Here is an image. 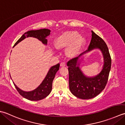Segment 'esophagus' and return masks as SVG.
I'll return each instance as SVG.
<instances>
[{
  "label": "esophagus",
  "instance_id": "obj_1",
  "mask_svg": "<svg viewBox=\"0 0 125 125\" xmlns=\"http://www.w3.org/2000/svg\"><path fill=\"white\" fill-rule=\"evenodd\" d=\"M66 66V63L65 62H62L60 63V66L61 67H65Z\"/></svg>",
  "mask_w": 125,
  "mask_h": 125
}]
</instances>
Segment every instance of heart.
<instances>
[{
  "label": "heart",
  "instance_id": "b5f03b06",
  "mask_svg": "<svg viewBox=\"0 0 125 125\" xmlns=\"http://www.w3.org/2000/svg\"><path fill=\"white\" fill-rule=\"evenodd\" d=\"M86 44L85 37L76 31L62 32L55 38L54 45L58 50L66 47V54L70 58H75L80 54Z\"/></svg>",
  "mask_w": 125,
  "mask_h": 125
}]
</instances>
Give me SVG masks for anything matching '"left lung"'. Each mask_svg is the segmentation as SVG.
<instances>
[{
  "instance_id": "8db88e82",
  "label": "left lung",
  "mask_w": 125,
  "mask_h": 125,
  "mask_svg": "<svg viewBox=\"0 0 125 125\" xmlns=\"http://www.w3.org/2000/svg\"><path fill=\"white\" fill-rule=\"evenodd\" d=\"M94 49H99L103 54L104 64L101 72L93 76L85 75L81 70L80 64L84 55L73 58L67 62L69 72L70 90L76 97L82 99L94 98L105 88L111 70V58L109 50L103 39L92 31V39L84 55ZM83 54V53H82Z\"/></svg>"
}]
</instances>
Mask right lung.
Listing matches in <instances>:
<instances>
[{
  "label": "right lung",
  "mask_w": 125,
  "mask_h": 125,
  "mask_svg": "<svg viewBox=\"0 0 125 125\" xmlns=\"http://www.w3.org/2000/svg\"><path fill=\"white\" fill-rule=\"evenodd\" d=\"M50 32L51 30L47 29L29 31L25 32L19 38V39L18 40L13 46V47L16 46L18 43L25 39V38L28 37H33L37 38V39L40 40L43 44L46 45L47 44V40L46 38L50 34ZM59 67L60 64L58 63V64L50 67L44 79L42 80V83L36 88H35L34 90L32 91H22L19 87H18V86L13 83H13L15 87L16 88L18 92L24 98L31 101H38L42 100V99L47 96L51 92L53 80L55 77L56 73L59 69Z\"/></svg>",
  "instance_id": "right-lung-1"
}]
</instances>
